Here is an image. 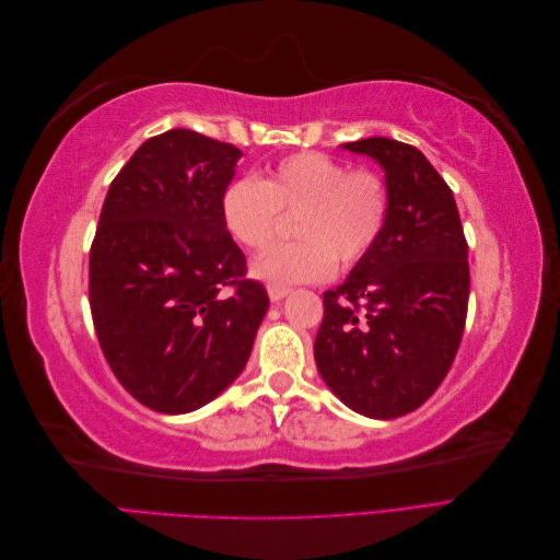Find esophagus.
I'll list each match as a JSON object with an SVG mask.
<instances>
[{"label": "esophagus", "mask_w": 560, "mask_h": 560, "mask_svg": "<svg viewBox=\"0 0 560 560\" xmlns=\"http://www.w3.org/2000/svg\"><path fill=\"white\" fill-rule=\"evenodd\" d=\"M287 294H290V290H287V287H273V284L268 287V296H270V301H273V303L282 301Z\"/></svg>", "instance_id": "esophagus-1"}]
</instances>
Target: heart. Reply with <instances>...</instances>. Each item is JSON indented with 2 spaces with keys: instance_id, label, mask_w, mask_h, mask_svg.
Listing matches in <instances>:
<instances>
[{
  "instance_id": "obj_1",
  "label": "heart",
  "mask_w": 560,
  "mask_h": 560,
  "mask_svg": "<svg viewBox=\"0 0 560 560\" xmlns=\"http://www.w3.org/2000/svg\"><path fill=\"white\" fill-rule=\"evenodd\" d=\"M389 196L374 171L348 165L319 151L278 161L257 182L233 179L219 198V217L231 238L259 249L270 243L280 214H296L290 245H276L252 261L249 273L273 287L322 282L334 261L350 268L374 249L387 222Z\"/></svg>"
}]
</instances>
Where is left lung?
<instances>
[{
    "instance_id": "1",
    "label": "left lung",
    "mask_w": 560,
    "mask_h": 560,
    "mask_svg": "<svg viewBox=\"0 0 560 560\" xmlns=\"http://www.w3.org/2000/svg\"><path fill=\"white\" fill-rule=\"evenodd\" d=\"M385 173L387 222L343 284L325 292L315 338L322 381L348 409L389 420L442 385L465 331L467 243L453 191L411 144H343Z\"/></svg>"
}]
</instances>
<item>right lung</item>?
Instances as JSON below:
<instances>
[{"label": "right lung", "mask_w": 560, "mask_h": 560, "mask_svg": "<svg viewBox=\"0 0 560 560\" xmlns=\"http://www.w3.org/2000/svg\"><path fill=\"white\" fill-rule=\"evenodd\" d=\"M241 156L173 128L135 151L100 212L89 268L95 334L118 383L151 411L191 413L222 395L268 311L219 217Z\"/></svg>", "instance_id": "right-lung-1"}]
</instances>
